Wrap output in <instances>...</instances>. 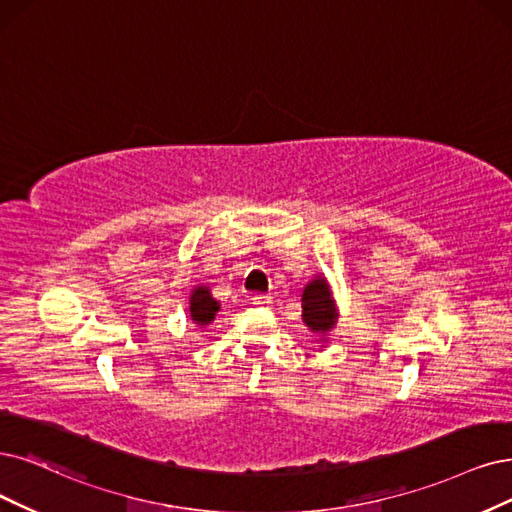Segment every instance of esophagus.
<instances>
[{
	"label": "esophagus",
	"mask_w": 512,
	"mask_h": 512,
	"mask_svg": "<svg viewBox=\"0 0 512 512\" xmlns=\"http://www.w3.org/2000/svg\"><path fill=\"white\" fill-rule=\"evenodd\" d=\"M253 306H270L272 304V297L270 295H263V293H257L251 297Z\"/></svg>",
	"instance_id": "esophagus-1"
}]
</instances>
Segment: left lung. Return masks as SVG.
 Masks as SVG:
<instances>
[{
	"label": "left lung",
	"mask_w": 512,
	"mask_h": 512,
	"mask_svg": "<svg viewBox=\"0 0 512 512\" xmlns=\"http://www.w3.org/2000/svg\"><path fill=\"white\" fill-rule=\"evenodd\" d=\"M304 323L312 331H329L335 325V304L325 278H316L301 295Z\"/></svg>",
	"instance_id": "obj_1"
}]
</instances>
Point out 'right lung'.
Wrapping results in <instances>:
<instances>
[{
    "instance_id": "add662e5",
    "label": "right lung",
    "mask_w": 512,
    "mask_h": 512,
    "mask_svg": "<svg viewBox=\"0 0 512 512\" xmlns=\"http://www.w3.org/2000/svg\"><path fill=\"white\" fill-rule=\"evenodd\" d=\"M189 312H192L194 323L198 325H208L219 312V304L208 293V289L198 287L192 297H189Z\"/></svg>"
}]
</instances>
